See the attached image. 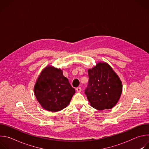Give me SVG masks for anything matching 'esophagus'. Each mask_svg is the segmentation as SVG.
I'll use <instances>...</instances> for the list:
<instances>
[{
    "label": "esophagus",
    "mask_w": 149,
    "mask_h": 149,
    "mask_svg": "<svg viewBox=\"0 0 149 149\" xmlns=\"http://www.w3.org/2000/svg\"><path fill=\"white\" fill-rule=\"evenodd\" d=\"M76 90H77V91L78 93H80V92L81 91V87H77V88H76Z\"/></svg>",
    "instance_id": "34e87169"
}]
</instances>
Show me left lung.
<instances>
[{
	"mask_svg": "<svg viewBox=\"0 0 149 149\" xmlns=\"http://www.w3.org/2000/svg\"><path fill=\"white\" fill-rule=\"evenodd\" d=\"M88 86L85 91L92 107L98 110L111 109L118 102L123 91L122 82L111 67L99 62L88 70Z\"/></svg>",
	"mask_w": 149,
	"mask_h": 149,
	"instance_id": "1",
	"label": "left lung"
}]
</instances>
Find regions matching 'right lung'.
Instances as JSON below:
<instances>
[{"label":"right lung","mask_w":149,"mask_h":149,"mask_svg":"<svg viewBox=\"0 0 149 149\" xmlns=\"http://www.w3.org/2000/svg\"><path fill=\"white\" fill-rule=\"evenodd\" d=\"M41 107L48 111H59L67 107L75 90L71 87L62 70L52 65L42 70L33 88Z\"/></svg>","instance_id":"right-lung-1"}]
</instances>
